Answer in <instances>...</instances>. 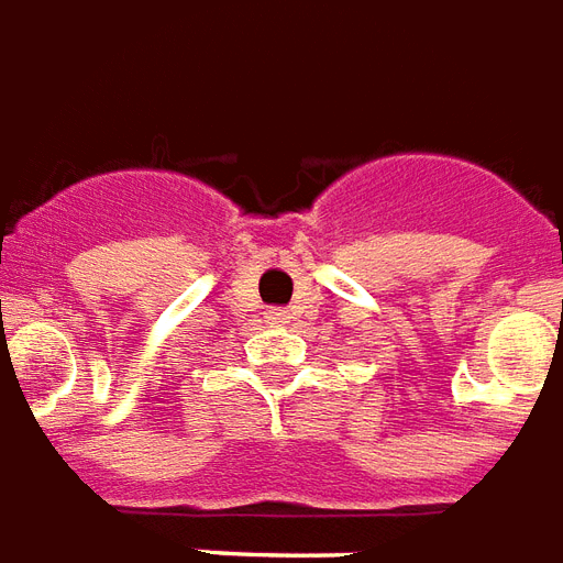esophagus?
I'll return each mask as SVG.
<instances>
[{"mask_svg": "<svg viewBox=\"0 0 563 563\" xmlns=\"http://www.w3.org/2000/svg\"><path fill=\"white\" fill-rule=\"evenodd\" d=\"M269 323H287V311L285 309H269L266 311Z\"/></svg>", "mask_w": 563, "mask_h": 563, "instance_id": "1", "label": "esophagus"}]
</instances>
